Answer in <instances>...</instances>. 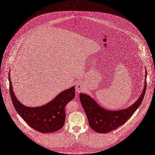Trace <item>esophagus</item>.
<instances>
[{"label": "esophagus", "mask_w": 155, "mask_h": 155, "mask_svg": "<svg viewBox=\"0 0 155 155\" xmlns=\"http://www.w3.org/2000/svg\"><path fill=\"white\" fill-rule=\"evenodd\" d=\"M84 89V85L82 84L78 83L76 85L75 90H76L77 92L80 93V92L83 91Z\"/></svg>", "instance_id": "34e87169"}]
</instances>
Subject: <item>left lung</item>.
Masks as SVG:
<instances>
[{
    "label": "left lung",
    "mask_w": 155,
    "mask_h": 155,
    "mask_svg": "<svg viewBox=\"0 0 155 155\" xmlns=\"http://www.w3.org/2000/svg\"><path fill=\"white\" fill-rule=\"evenodd\" d=\"M146 69V68H145ZM144 86L137 100L128 108L118 110H109L101 107L90 95L80 94L81 104L88 120L90 127L100 133H107L124 124L140 106L146 90L147 72L145 70Z\"/></svg>",
    "instance_id": "left-lung-1"
}]
</instances>
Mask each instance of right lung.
Wrapping results in <instances>:
<instances>
[{"mask_svg": "<svg viewBox=\"0 0 155 155\" xmlns=\"http://www.w3.org/2000/svg\"><path fill=\"white\" fill-rule=\"evenodd\" d=\"M9 81V93L13 106L19 116L31 127L42 133H48L58 131L63 127L66 116L65 107L75 95V86L62 91L44 106L32 107L24 106L15 95L10 72Z\"/></svg>", "mask_w": 155, "mask_h": 155, "instance_id": "obj_1", "label": "right lung"}]
</instances>
